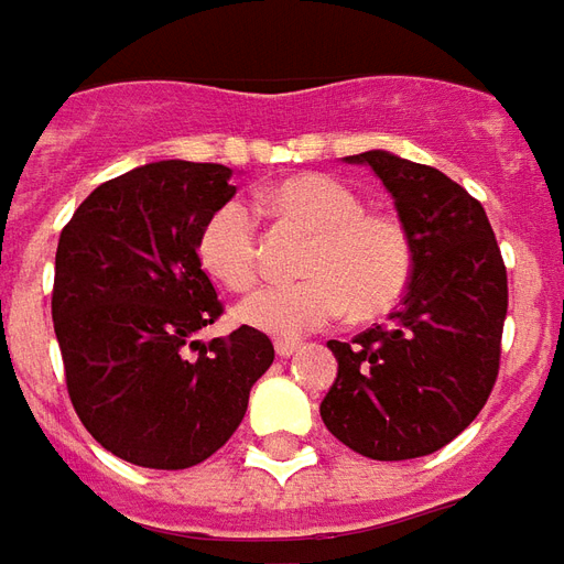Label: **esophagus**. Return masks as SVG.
Listing matches in <instances>:
<instances>
[{
  "mask_svg": "<svg viewBox=\"0 0 564 564\" xmlns=\"http://www.w3.org/2000/svg\"><path fill=\"white\" fill-rule=\"evenodd\" d=\"M273 349L279 358H289V355H294L297 349H301V343H297V339H275Z\"/></svg>",
  "mask_w": 564,
  "mask_h": 564,
  "instance_id": "esophagus-1",
  "label": "esophagus"
}]
</instances>
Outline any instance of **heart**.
Returning <instances> with one entry per match:
<instances>
[{
	"instance_id": "b5f03b06",
	"label": "heart",
	"mask_w": 564,
	"mask_h": 564,
	"mask_svg": "<svg viewBox=\"0 0 564 564\" xmlns=\"http://www.w3.org/2000/svg\"><path fill=\"white\" fill-rule=\"evenodd\" d=\"M263 209L315 230L303 258L310 275L263 285L239 301L237 322L270 337H301L349 313H389L413 279V239L398 215L365 209L339 178L291 175L258 194ZM199 261L221 285L246 291L258 279V225L246 199H225L199 230Z\"/></svg>"
}]
</instances>
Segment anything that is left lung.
<instances>
[{"instance_id":"obj_1","label":"left lung","mask_w":564,"mask_h":564,"mask_svg":"<svg viewBox=\"0 0 564 564\" xmlns=\"http://www.w3.org/2000/svg\"><path fill=\"white\" fill-rule=\"evenodd\" d=\"M365 163L394 199L416 263L401 306L352 343L330 339L337 379L322 401L327 431L355 453L403 462L437 453L489 401L507 315V270L477 199L425 163L389 151Z\"/></svg>"}]
</instances>
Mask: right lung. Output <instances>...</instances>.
<instances>
[{
  "instance_id": "add662e5",
  "label": "right lung",
  "mask_w": 564,
  "mask_h": 564,
  "mask_svg": "<svg viewBox=\"0 0 564 564\" xmlns=\"http://www.w3.org/2000/svg\"><path fill=\"white\" fill-rule=\"evenodd\" d=\"M230 175L221 163L135 166L99 185L59 234L51 315L66 389L94 441L130 465L206 462L273 365V343L254 327L197 339L225 313L197 242L237 194Z\"/></svg>"
}]
</instances>
